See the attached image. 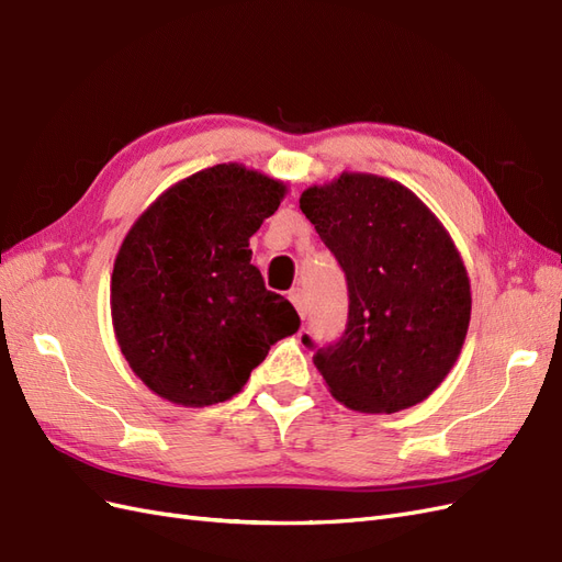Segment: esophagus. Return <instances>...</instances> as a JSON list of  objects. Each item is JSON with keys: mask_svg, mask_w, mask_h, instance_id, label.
Instances as JSON below:
<instances>
[{"mask_svg": "<svg viewBox=\"0 0 562 562\" xmlns=\"http://www.w3.org/2000/svg\"><path fill=\"white\" fill-rule=\"evenodd\" d=\"M288 297H291V302L295 304V310H297V314H300L302 318L307 316V295H304L302 288H293L291 295H288Z\"/></svg>", "mask_w": 562, "mask_h": 562, "instance_id": "esophagus-1", "label": "esophagus"}]
</instances>
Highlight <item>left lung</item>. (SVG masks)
Listing matches in <instances>:
<instances>
[{
    "label": "left lung",
    "instance_id": "left-lung-1",
    "mask_svg": "<svg viewBox=\"0 0 562 562\" xmlns=\"http://www.w3.org/2000/svg\"><path fill=\"white\" fill-rule=\"evenodd\" d=\"M300 209L342 267L349 318L314 366L359 413H398L429 398L452 370L471 321V283L440 220L405 184L342 173ZM302 342L314 347L304 335Z\"/></svg>",
    "mask_w": 562,
    "mask_h": 562
}]
</instances>
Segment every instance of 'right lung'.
Returning a JSON list of instances; mask_svg holds the SVG:
<instances>
[{
    "label": "right lung",
    "instance_id": "1",
    "mask_svg": "<svg viewBox=\"0 0 562 562\" xmlns=\"http://www.w3.org/2000/svg\"><path fill=\"white\" fill-rule=\"evenodd\" d=\"M288 187L241 164L176 182L116 252L110 307L119 349L157 396L182 407L229 401L300 316L250 265V236Z\"/></svg>",
    "mask_w": 562,
    "mask_h": 562
}]
</instances>
